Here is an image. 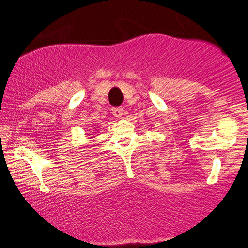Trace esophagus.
Instances as JSON below:
<instances>
[{
  "mask_svg": "<svg viewBox=\"0 0 248 248\" xmlns=\"http://www.w3.org/2000/svg\"><path fill=\"white\" fill-rule=\"evenodd\" d=\"M112 115L115 116L116 118H122L124 115V110L122 108H113L112 109Z\"/></svg>",
  "mask_w": 248,
  "mask_h": 248,
  "instance_id": "1",
  "label": "esophagus"
}]
</instances>
